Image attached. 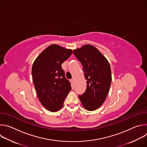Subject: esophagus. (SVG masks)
<instances>
[{"label": "esophagus", "mask_w": 147, "mask_h": 147, "mask_svg": "<svg viewBox=\"0 0 147 147\" xmlns=\"http://www.w3.org/2000/svg\"><path fill=\"white\" fill-rule=\"evenodd\" d=\"M70 81H71V82L73 84V83H74V80L73 78L71 79V80H70Z\"/></svg>", "instance_id": "34e87169"}]
</instances>
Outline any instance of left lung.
Returning <instances> with one entry per match:
<instances>
[{"instance_id": "obj_1", "label": "left lung", "mask_w": 147, "mask_h": 147, "mask_svg": "<svg viewBox=\"0 0 147 147\" xmlns=\"http://www.w3.org/2000/svg\"><path fill=\"white\" fill-rule=\"evenodd\" d=\"M73 53L83 67L87 89L78 95L82 107L87 111L98 109L109 93L112 74L110 64L100 51L91 45L74 49Z\"/></svg>"}]
</instances>
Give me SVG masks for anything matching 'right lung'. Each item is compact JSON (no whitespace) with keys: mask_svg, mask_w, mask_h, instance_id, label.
<instances>
[{"mask_svg":"<svg viewBox=\"0 0 147 147\" xmlns=\"http://www.w3.org/2000/svg\"><path fill=\"white\" fill-rule=\"evenodd\" d=\"M72 53L71 49L53 44L42 52L32 65V81L38 99L52 112L62 108L71 89L61 64Z\"/></svg>","mask_w":147,"mask_h":147,"instance_id":"add662e5","label":"right lung"}]
</instances>
